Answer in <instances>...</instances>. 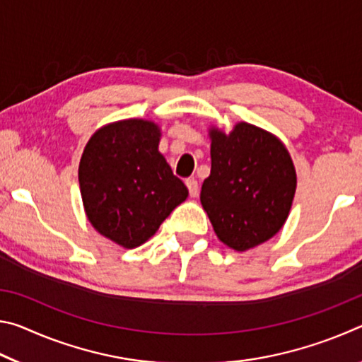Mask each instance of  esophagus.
Returning <instances> with one entry per match:
<instances>
[{
	"label": "esophagus",
	"mask_w": 362,
	"mask_h": 362,
	"mask_svg": "<svg viewBox=\"0 0 362 362\" xmlns=\"http://www.w3.org/2000/svg\"><path fill=\"white\" fill-rule=\"evenodd\" d=\"M185 183H187V187H188L189 196H192V198H196V196H198V193H199L198 180H194V179H188Z\"/></svg>",
	"instance_id": "obj_1"
}]
</instances>
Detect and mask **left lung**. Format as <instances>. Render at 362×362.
<instances>
[{"instance_id": "1", "label": "left lung", "mask_w": 362, "mask_h": 362, "mask_svg": "<svg viewBox=\"0 0 362 362\" xmlns=\"http://www.w3.org/2000/svg\"><path fill=\"white\" fill-rule=\"evenodd\" d=\"M211 175L201 204L218 240L235 250L268 241L289 216L297 175L278 137L240 122L228 136L211 131Z\"/></svg>"}]
</instances>
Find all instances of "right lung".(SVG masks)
I'll list each match as a JSON object with an SVG mask.
<instances>
[{"label":"right lung","instance_id":"obj_1","mask_svg":"<svg viewBox=\"0 0 362 362\" xmlns=\"http://www.w3.org/2000/svg\"><path fill=\"white\" fill-rule=\"evenodd\" d=\"M158 144L155 122H112L90 137L79 161L86 216L100 235L126 249L150 240L188 196Z\"/></svg>","mask_w":362,"mask_h":362}]
</instances>
